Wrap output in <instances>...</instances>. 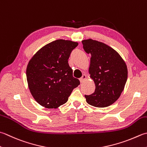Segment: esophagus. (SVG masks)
I'll use <instances>...</instances> for the list:
<instances>
[{"instance_id":"esophagus-1","label":"esophagus","mask_w":147,"mask_h":147,"mask_svg":"<svg viewBox=\"0 0 147 147\" xmlns=\"http://www.w3.org/2000/svg\"><path fill=\"white\" fill-rule=\"evenodd\" d=\"M86 79H87V76H86L85 74H83L82 78H80V81L81 83H83V82H84V81Z\"/></svg>"}]
</instances>
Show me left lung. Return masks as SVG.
<instances>
[{"mask_svg": "<svg viewBox=\"0 0 147 147\" xmlns=\"http://www.w3.org/2000/svg\"><path fill=\"white\" fill-rule=\"evenodd\" d=\"M85 52L91 55L89 73L96 85L95 92L85 95L86 101L95 107L105 108L119 98L127 79V68L120 55L101 42L82 41Z\"/></svg>", "mask_w": 147, "mask_h": 147, "instance_id": "1", "label": "left lung"}]
</instances>
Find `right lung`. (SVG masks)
<instances>
[{
	"label": "right lung",
	"mask_w": 147,
	"mask_h": 147,
	"mask_svg": "<svg viewBox=\"0 0 147 147\" xmlns=\"http://www.w3.org/2000/svg\"><path fill=\"white\" fill-rule=\"evenodd\" d=\"M78 45L68 40H56L40 49L28 62L26 71L28 88L40 105L59 107L80 84L68 64L71 51Z\"/></svg>",
	"instance_id": "1"
}]
</instances>
